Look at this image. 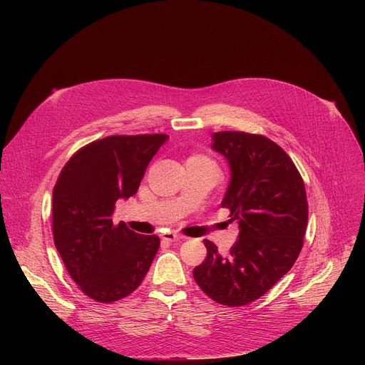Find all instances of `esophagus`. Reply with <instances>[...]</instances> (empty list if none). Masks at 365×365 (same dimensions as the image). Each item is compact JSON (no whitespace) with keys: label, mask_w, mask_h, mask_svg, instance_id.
<instances>
[{"label":"esophagus","mask_w":365,"mask_h":365,"mask_svg":"<svg viewBox=\"0 0 365 365\" xmlns=\"http://www.w3.org/2000/svg\"><path fill=\"white\" fill-rule=\"evenodd\" d=\"M182 237L176 232H163L162 234V240L163 241H168V242H175V241H179Z\"/></svg>","instance_id":"esophagus-1"}]
</instances>
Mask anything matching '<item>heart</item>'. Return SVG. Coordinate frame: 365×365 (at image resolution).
<instances>
[{"mask_svg":"<svg viewBox=\"0 0 365 365\" xmlns=\"http://www.w3.org/2000/svg\"><path fill=\"white\" fill-rule=\"evenodd\" d=\"M190 159H193V160H202V162H207V163H212L210 159L206 158V155H202V154H196V155H192ZM214 165V163H212Z\"/></svg>","mask_w":365,"mask_h":365,"instance_id":"b5f03b06","label":"heart"}]
</instances>
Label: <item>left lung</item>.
Segmentation results:
<instances>
[{
	"mask_svg": "<svg viewBox=\"0 0 365 365\" xmlns=\"http://www.w3.org/2000/svg\"><path fill=\"white\" fill-rule=\"evenodd\" d=\"M212 141L231 169L221 206L230 210L240 235L228 255L205 240L206 258L193 277L212 300L244 306L269 292L299 257L307 225L306 190L287 153L270 138L220 131Z\"/></svg>",
	"mask_w": 365,
	"mask_h": 365,
	"instance_id": "obj_1",
	"label": "left lung"
}]
</instances>
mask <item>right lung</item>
I'll use <instances>...</instances> for the list:
<instances>
[{"label": "right lung", "instance_id": "1", "mask_svg": "<svg viewBox=\"0 0 365 365\" xmlns=\"http://www.w3.org/2000/svg\"><path fill=\"white\" fill-rule=\"evenodd\" d=\"M166 134L110 135L78 150L53 187V240L63 264L91 299L111 303L133 293L160 247L114 224L115 202L135 195Z\"/></svg>", "mask_w": 365, "mask_h": 365}]
</instances>
